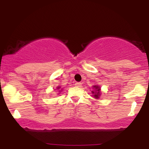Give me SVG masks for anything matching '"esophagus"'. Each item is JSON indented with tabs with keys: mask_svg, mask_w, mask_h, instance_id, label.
Segmentation results:
<instances>
[{
	"mask_svg": "<svg viewBox=\"0 0 149 149\" xmlns=\"http://www.w3.org/2000/svg\"><path fill=\"white\" fill-rule=\"evenodd\" d=\"M81 85L82 83H79V82H76V83H75V86L78 87V88H80V87H81Z\"/></svg>",
	"mask_w": 149,
	"mask_h": 149,
	"instance_id": "esophagus-1",
	"label": "esophagus"
}]
</instances>
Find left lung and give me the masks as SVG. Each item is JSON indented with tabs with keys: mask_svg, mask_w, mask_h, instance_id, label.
Returning <instances> with one entry per match:
<instances>
[{
	"mask_svg": "<svg viewBox=\"0 0 149 149\" xmlns=\"http://www.w3.org/2000/svg\"><path fill=\"white\" fill-rule=\"evenodd\" d=\"M93 88L95 89V91H92V93L94 95V97L96 99H99L100 96V88L98 85H95L93 86Z\"/></svg>",
	"mask_w": 149,
	"mask_h": 149,
	"instance_id": "8db88e82",
	"label": "left lung"
}]
</instances>
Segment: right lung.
I'll return each instance as SVG.
<instances>
[{"instance_id":"add662e5","label":"right lung","mask_w":149,"mask_h":149,"mask_svg":"<svg viewBox=\"0 0 149 149\" xmlns=\"http://www.w3.org/2000/svg\"><path fill=\"white\" fill-rule=\"evenodd\" d=\"M61 88H60V87H57V90H59V89H60ZM59 92H60V91H59Z\"/></svg>"}]
</instances>
